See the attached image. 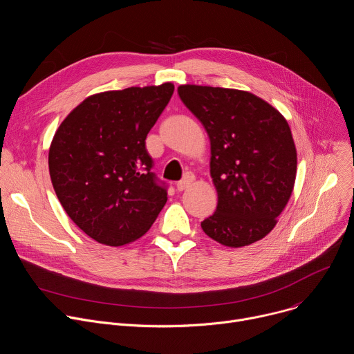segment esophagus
<instances>
[{
    "instance_id": "34e87169",
    "label": "esophagus",
    "mask_w": 354,
    "mask_h": 354,
    "mask_svg": "<svg viewBox=\"0 0 354 354\" xmlns=\"http://www.w3.org/2000/svg\"><path fill=\"white\" fill-rule=\"evenodd\" d=\"M193 182H194L193 174H186V175L183 176V179L176 185V189H178L179 192H183V190H186Z\"/></svg>"
}]
</instances>
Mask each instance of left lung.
Wrapping results in <instances>:
<instances>
[{
  "label": "left lung",
  "mask_w": 354,
  "mask_h": 354,
  "mask_svg": "<svg viewBox=\"0 0 354 354\" xmlns=\"http://www.w3.org/2000/svg\"><path fill=\"white\" fill-rule=\"evenodd\" d=\"M178 93L210 138V175L218 203L201 228L230 248L265 238L295 183L297 149L287 120L248 91L185 84Z\"/></svg>",
  "instance_id": "1"
}]
</instances>
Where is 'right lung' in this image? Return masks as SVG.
I'll return each mask as SVG.
<instances>
[{
	"label": "right lung",
	"instance_id": "1",
	"mask_svg": "<svg viewBox=\"0 0 354 354\" xmlns=\"http://www.w3.org/2000/svg\"><path fill=\"white\" fill-rule=\"evenodd\" d=\"M174 89L164 82L93 93L67 115L50 144L48 172L60 203L99 243L134 242L167 203L145 138Z\"/></svg>",
	"mask_w": 354,
	"mask_h": 354
}]
</instances>
